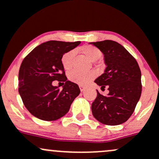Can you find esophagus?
<instances>
[{
  "instance_id": "34e87169",
  "label": "esophagus",
  "mask_w": 159,
  "mask_h": 159,
  "mask_svg": "<svg viewBox=\"0 0 159 159\" xmlns=\"http://www.w3.org/2000/svg\"><path fill=\"white\" fill-rule=\"evenodd\" d=\"M79 87H80V90H81V92H83V91H84L86 90V87H84V86H82V85H80Z\"/></svg>"
}]
</instances>
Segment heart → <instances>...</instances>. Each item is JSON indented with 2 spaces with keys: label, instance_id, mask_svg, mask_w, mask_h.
Instances as JSON below:
<instances>
[{
  "label": "heart",
  "instance_id": "heart-1",
  "mask_svg": "<svg viewBox=\"0 0 159 159\" xmlns=\"http://www.w3.org/2000/svg\"><path fill=\"white\" fill-rule=\"evenodd\" d=\"M82 54L87 59L91 61H96L101 57V52L96 47L92 45H85L80 48ZM75 56L74 51H69L63 54L62 57L61 62L63 68L68 70L72 67L73 58ZM96 77V74L93 71L89 72H79L77 70H72L69 72V79L74 83L79 85H86L89 84Z\"/></svg>",
  "mask_w": 159,
  "mask_h": 159
}]
</instances>
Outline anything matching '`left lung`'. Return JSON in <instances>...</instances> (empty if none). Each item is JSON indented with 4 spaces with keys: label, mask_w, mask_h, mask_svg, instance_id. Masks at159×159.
Here are the masks:
<instances>
[{
    "label": "left lung",
    "mask_w": 159,
    "mask_h": 159,
    "mask_svg": "<svg viewBox=\"0 0 159 159\" xmlns=\"http://www.w3.org/2000/svg\"><path fill=\"white\" fill-rule=\"evenodd\" d=\"M104 54L105 72L94 82L109 93L103 96L97 90L92 103V113L100 123L116 125L132 116L141 95V72L136 60L123 45L112 40L90 43Z\"/></svg>",
    "instance_id": "1"
}]
</instances>
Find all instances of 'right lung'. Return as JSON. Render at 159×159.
Returning a JSON list of instances; mask_svg holds the SVG:
<instances>
[{
	"mask_svg": "<svg viewBox=\"0 0 159 159\" xmlns=\"http://www.w3.org/2000/svg\"><path fill=\"white\" fill-rule=\"evenodd\" d=\"M80 43L51 40L38 45L24 59L19 72V93L33 116L54 121L69 112L81 91L77 84L67 81L61 59ZM54 80L65 82L62 91L52 86Z\"/></svg>",
	"mask_w": 159,
	"mask_h": 159,
	"instance_id": "obj_1",
	"label": "right lung"
}]
</instances>
